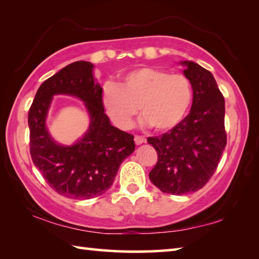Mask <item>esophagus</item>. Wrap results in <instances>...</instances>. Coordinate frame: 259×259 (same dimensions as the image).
Masks as SVG:
<instances>
[{
  "label": "esophagus",
  "instance_id": "1",
  "mask_svg": "<svg viewBox=\"0 0 259 259\" xmlns=\"http://www.w3.org/2000/svg\"><path fill=\"white\" fill-rule=\"evenodd\" d=\"M135 142H136L137 146H140L142 144H146L147 139L145 138V137H142V136H135Z\"/></svg>",
  "mask_w": 259,
  "mask_h": 259
}]
</instances>
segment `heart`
I'll use <instances>...</instances> for the list:
<instances>
[{"label":"heart","instance_id":"1","mask_svg":"<svg viewBox=\"0 0 259 259\" xmlns=\"http://www.w3.org/2000/svg\"><path fill=\"white\" fill-rule=\"evenodd\" d=\"M101 102L110 120L120 129L129 128L139 108L142 123L164 133L176 128L188 113L192 87L184 74L142 67L122 74L118 84H104Z\"/></svg>","mask_w":259,"mask_h":259}]
</instances>
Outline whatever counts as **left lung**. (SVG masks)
Wrapping results in <instances>:
<instances>
[{
	"instance_id": "8db88e82",
	"label": "left lung",
	"mask_w": 259,
	"mask_h": 259,
	"mask_svg": "<svg viewBox=\"0 0 259 259\" xmlns=\"http://www.w3.org/2000/svg\"><path fill=\"white\" fill-rule=\"evenodd\" d=\"M192 87L190 113L169 133L149 137L158 153L149 174L162 192L186 195L210 179L226 147L225 100L211 72L192 61H180Z\"/></svg>"
}]
</instances>
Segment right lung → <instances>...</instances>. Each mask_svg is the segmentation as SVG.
Segmentation results:
<instances>
[{
	"mask_svg": "<svg viewBox=\"0 0 259 259\" xmlns=\"http://www.w3.org/2000/svg\"><path fill=\"white\" fill-rule=\"evenodd\" d=\"M93 69L91 62L76 61L46 80L27 118L33 163L58 194L73 199L103 195L112 186L120 164L136 148L134 136L113 126L104 113L102 88ZM56 95L80 98L90 114L87 131L72 145L57 143L46 125Z\"/></svg>",
	"mask_w": 259,
	"mask_h": 259,
	"instance_id": "right-lung-1",
	"label": "right lung"
}]
</instances>
